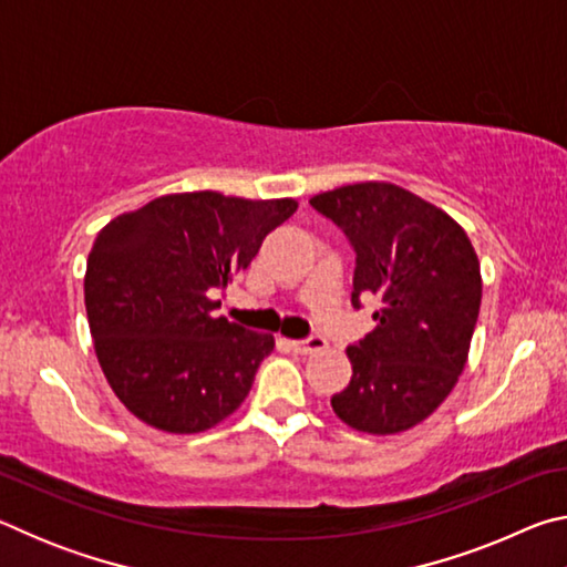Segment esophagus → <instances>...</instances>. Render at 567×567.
<instances>
[{
  "mask_svg": "<svg viewBox=\"0 0 567 567\" xmlns=\"http://www.w3.org/2000/svg\"><path fill=\"white\" fill-rule=\"evenodd\" d=\"M290 348L300 354H315V352H322L324 348H328V342L318 338V334H312V338H307V340H292Z\"/></svg>",
  "mask_w": 567,
  "mask_h": 567,
  "instance_id": "esophagus-1",
  "label": "esophagus"
}]
</instances>
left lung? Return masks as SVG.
<instances>
[{
	"instance_id": "left-lung-1",
	"label": "left lung",
	"mask_w": 567,
	"mask_h": 567,
	"mask_svg": "<svg viewBox=\"0 0 567 567\" xmlns=\"http://www.w3.org/2000/svg\"><path fill=\"white\" fill-rule=\"evenodd\" d=\"M310 205L358 255L352 305L378 295L375 330L350 344L352 380L332 410L368 435H395L433 415L463 372L483 300L475 247L443 209L392 182H358Z\"/></svg>"
}]
</instances>
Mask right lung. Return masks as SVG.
<instances>
[{"instance_id":"1","label":"right lung","mask_w":567,"mask_h":567,"mask_svg":"<svg viewBox=\"0 0 567 567\" xmlns=\"http://www.w3.org/2000/svg\"><path fill=\"white\" fill-rule=\"evenodd\" d=\"M295 209L292 197L179 192L100 229L84 307L104 378L134 417L192 435L243 405L275 338L217 318L215 295Z\"/></svg>"}]
</instances>
